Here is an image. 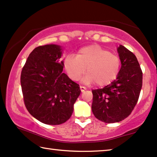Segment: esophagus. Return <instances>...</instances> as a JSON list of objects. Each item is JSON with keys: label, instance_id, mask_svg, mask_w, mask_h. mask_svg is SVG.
I'll return each instance as SVG.
<instances>
[{"label": "esophagus", "instance_id": "esophagus-1", "mask_svg": "<svg viewBox=\"0 0 157 157\" xmlns=\"http://www.w3.org/2000/svg\"><path fill=\"white\" fill-rule=\"evenodd\" d=\"M79 88H80V90H81V92H85L86 90V87H83V86H80V87H79Z\"/></svg>", "mask_w": 157, "mask_h": 157}]
</instances>
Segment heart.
I'll use <instances>...</instances> for the list:
<instances>
[{"instance_id": "heart-1", "label": "heart", "mask_w": 157, "mask_h": 157, "mask_svg": "<svg viewBox=\"0 0 157 157\" xmlns=\"http://www.w3.org/2000/svg\"><path fill=\"white\" fill-rule=\"evenodd\" d=\"M121 65L120 57L99 45L82 48L76 57L69 55L63 62L64 68L72 80L78 81L86 71L85 82H95L99 87L108 85L115 80Z\"/></svg>"}]
</instances>
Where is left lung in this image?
<instances>
[{
    "label": "left lung",
    "mask_w": 157,
    "mask_h": 157,
    "mask_svg": "<svg viewBox=\"0 0 157 157\" xmlns=\"http://www.w3.org/2000/svg\"><path fill=\"white\" fill-rule=\"evenodd\" d=\"M117 51L122 63L117 78L105 87L92 90V112L105 123L127 118L137 103L142 87V71L136 56L122 45Z\"/></svg>",
    "instance_id": "1"
}]
</instances>
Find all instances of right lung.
I'll return each mask as SVG.
<instances>
[{
  "label": "right lung",
  "mask_w": 157,
  "mask_h": 157,
  "mask_svg": "<svg viewBox=\"0 0 157 157\" xmlns=\"http://www.w3.org/2000/svg\"><path fill=\"white\" fill-rule=\"evenodd\" d=\"M61 47L45 45L30 52L22 69L21 84L26 109L46 124H61L73 112L79 85L63 73Z\"/></svg>",
  "instance_id": "add662e5"
}]
</instances>
